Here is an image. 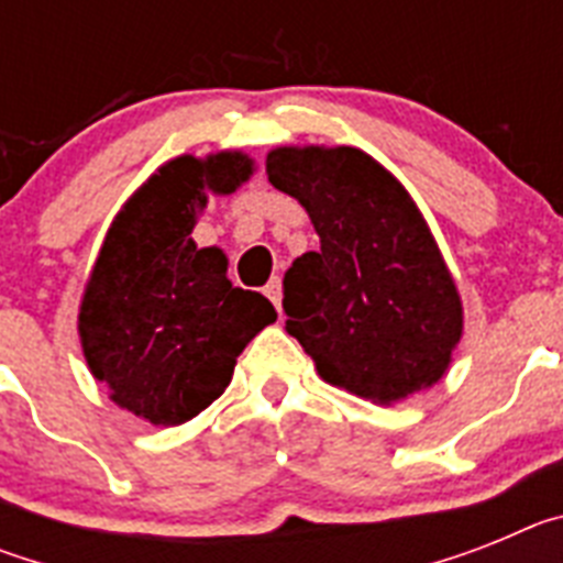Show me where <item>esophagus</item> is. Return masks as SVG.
<instances>
[{
	"mask_svg": "<svg viewBox=\"0 0 563 563\" xmlns=\"http://www.w3.org/2000/svg\"><path fill=\"white\" fill-rule=\"evenodd\" d=\"M265 296L271 298L273 305H276V307H282V278H278V276H273L271 282H267V285H265Z\"/></svg>",
	"mask_w": 563,
	"mask_h": 563,
	"instance_id": "1",
	"label": "esophagus"
}]
</instances>
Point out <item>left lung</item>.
I'll list each match as a JSON object with an SVG mask.
<instances>
[{"label": "left lung", "mask_w": 563, "mask_h": 563, "mask_svg": "<svg viewBox=\"0 0 563 563\" xmlns=\"http://www.w3.org/2000/svg\"><path fill=\"white\" fill-rule=\"evenodd\" d=\"M267 180L321 239L285 276L287 332L327 383L377 406L431 389L462 338V298L429 222L355 146H278Z\"/></svg>", "instance_id": "8db88e82"}]
</instances>
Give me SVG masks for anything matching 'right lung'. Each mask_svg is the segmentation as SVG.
I'll return each mask as SVG.
<instances>
[{
    "instance_id": "obj_1",
    "label": "right lung",
    "mask_w": 563,
    "mask_h": 563,
    "mask_svg": "<svg viewBox=\"0 0 563 563\" xmlns=\"http://www.w3.org/2000/svg\"><path fill=\"white\" fill-rule=\"evenodd\" d=\"M239 148L161 166L109 225L78 307V335L109 400L152 426H180L225 391L236 357L276 321L262 292L233 287L222 247L191 239L208 194L251 180Z\"/></svg>"
}]
</instances>
